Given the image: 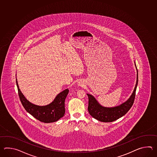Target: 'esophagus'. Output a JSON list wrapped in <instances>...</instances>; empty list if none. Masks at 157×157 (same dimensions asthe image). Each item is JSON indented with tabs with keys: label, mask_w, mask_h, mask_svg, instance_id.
Returning a JSON list of instances; mask_svg holds the SVG:
<instances>
[{
	"label": "esophagus",
	"mask_w": 157,
	"mask_h": 157,
	"mask_svg": "<svg viewBox=\"0 0 157 157\" xmlns=\"http://www.w3.org/2000/svg\"><path fill=\"white\" fill-rule=\"evenodd\" d=\"M78 85L79 86L83 87V86H85V83H84V82H83V81L80 80V81L78 82Z\"/></svg>",
	"instance_id": "34e87169"
}]
</instances>
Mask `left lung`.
<instances>
[{"mask_svg": "<svg viewBox=\"0 0 157 157\" xmlns=\"http://www.w3.org/2000/svg\"><path fill=\"white\" fill-rule=\"evenodd\" d=\"M135 65L137 71L136 83L131 95L123 103L113 107H103L93 95L87 94L89 98L88 111L92 117L100 122H111L117 120L127 113L133 105L138 83V71L135 62Z\"/></svg>", "mask_w": 157, "mask_h": 157, "instance_id": "1", "label": "left lung"}]
</instances>
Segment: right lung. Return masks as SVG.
<instances>
[{
  "label": "right lung",
  "mask_w": 157,
  "mask_h": 157,
  "mask_svg": "<svg viewBox=\"0 0 157 157\" xmlns=\"http://www.w3.org/2000/svg\"><path fill=\"white\" fill-rule=\"evenodd\" d=\"M18 95L21 103L28 113L37 120L44 123L54 122L63 117L65 113L64 101L69 90L65 89L58 94L53 101L46 105H37L30 102L22 93L16 78Z\"/></svg>",
  "instance_id": "obj_1"
}]
</instances>
